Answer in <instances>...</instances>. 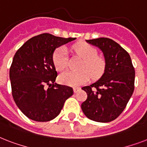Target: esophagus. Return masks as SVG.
I'll return each mask as SVG.
<instances>
[{
    "label": "esophagus",
    "instance_id": "34e87169",
    "mask_svg": "<svg viewBox=\"0 0 147 147\" xmlns=\"http://www.w3.org/2000/svg\"><path fill=\"white\" fill-rule=\"evenodd\" d=\"M80 90V88L79 87H74L73 88V91L75 93H76V92H78V91H79Z\"/></svg>",
    "mask_w": 147,
    "mask_h": 147
}]
</instances>
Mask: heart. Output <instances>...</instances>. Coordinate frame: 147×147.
Instances as JSON below:
<instances>
[{
  "instance_id": "obj_1",
  "label": "heart",
  "mask_w": 147,
  "mask_h": 147,
  "mask_svg": "<svg viewBox=\"0 0 147 147\" xmlns=\"http://www.w3.org/2000/svg\"><path fill=\"white\" fill-rule=\"evenodd\" d=\"M73 50L83 59L80 65V71H68L59 76V81L63 84L78 86L85 84L92 77H98L103 73L105 62L102 57L98 55L96 48L87 42H80L72 47ZM53 64L56 70L64 71L68 66V52L65 47L55 49L53 55Z\"/></svg>"
}]
</instances>
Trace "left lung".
Masks as SVG:
<instances>
[{"mask_svg":"<svg viewBox=\"0 0 147 147\" xmlns=\"http://www.w3.org/2000/svg\"><path fill=\"white\" fill-rule=\"evenodd\" d=\"M102 51L105 72L97 82L82 89L88 94L82 110L90 120L110 122L123 112L134 91L135 70L129 53L109 38L87 40Z\"/></svg>","mask_w":147,"mask_h":147,"instance_id":"8db88e82","label":"left lung"}]
</instances>
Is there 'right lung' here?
Here are the masks:
<instances>
[{
	"label": "right lung",
	"mask_w": 147,
	"mask_h": 147,
	"mask_svg": "<svg viewBox=\"0 0 147 147\" xmlns=\"http://www.w3.org/2000/svg\"><path fill=\"white\" fill-rule=\"evenodd\" d=\"M75 40L42 33L27 40L15 53L10 68L12 95L28 118L53 120L73 94L72 88L55 83L57 71L53 55L56 48Z\"/></svg>",
	"instance_id": "add662e5"
}]
</instances>
